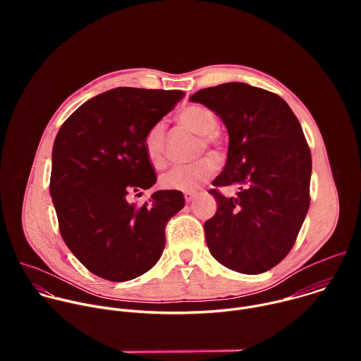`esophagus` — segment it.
Here are the masks:
<instances>
[{
    "mask_svg": "<svg viewBox=\"0 0 361 361\" xmlns=\"http://www.w3.org/2000/svg\"><path fill=\"white\" fill-rule=\"evenodd\" d=\"M195 194L194 192H185L184 194V198H185V202H191V201H194L195 200Z\"/></svg>",
    "mask_w": 361,
    "mask_h": 361,
    "instance_id": "34e87169",
    "label": "esophagus"
}]
</instances>
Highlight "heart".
Returning <instances> with one entry per match:
<instances>
[{
  "label": "heart",
  "mask_w": 361,
  "mask_h": 361,
  "mask_svg": "<svg viewBox=\"0 0 361 361\" xmlns=\"http://www.w3.org/2000/svg\"><path fill=\"white\" fill-rule=\"evenodd\" d=\"M178 121L190 131L201 135L200 152L210 149L214 156L221 151V142L217 137L219 120L216 114L204 106L192 104L178 113ZM144 149L149 163L156 167L166 164V126L156 123L144 135ZM217 170V161L213 157H202L192 164L174 166L166 171L160 183L167 190L194 191L205 181H209Z\"/></svg>",
  "instance_id": "b5f03b06"
}]
</instances>
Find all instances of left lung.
<instances>
[{"label":"left lung","instance_id":"8db88e82","mask_svg":"<svg viewBox=\"0 0 361 361\" xmlns=\"http://www.w3.org/2000/svg\"><path fill=\"white\" fill-rule=\"evenodd\" d=\"M223 120L230 142L227 163L214 187L216 214L204 223L205 241L226 267L260 274L293 248L310 207L312 152L302 128L277 94L244 82L197 91L191 98Z\"/></svg>","mask_w":361,"mask_h":361}]
</instances>
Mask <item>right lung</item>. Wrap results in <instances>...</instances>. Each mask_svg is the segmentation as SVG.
I'll list each match as a JSON object with an SVG mask.
<instances>
[{
	"instance_id": "obj_1",
	"label": "right lung",
	"mask_w": 361,
	"mask_h": 361,
	"mask_svg": "<svg viewBox=\"0 0 361 361\" xmlns=\"http://www.w3.org/2000/svg\"><path fill=\"white\" fill-rule=\"evenodd\" d=\"M185 94L120 87L92 97L61 126L53 147L49 194L63 240L81 264L110 281H128L156 264L166 226L184 207L181 191L149 202L128 194L157 181L144 135Z\"/></svg>"
}]
</instances>
